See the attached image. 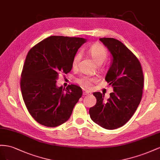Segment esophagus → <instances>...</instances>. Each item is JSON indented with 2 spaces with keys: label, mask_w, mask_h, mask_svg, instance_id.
Returning a JSON list of instances; mask_svg holds the SVG:
<instances>
[{
  "label": "esophagus",
  "mask_w": 160,
  "mask_h": 160,
  "mask_svg": "<svg viewBox=\"0 0 160 160\" xmlns=\"http://www.w3.org/2000/svg\"><path fill=\"white\" fill-rule=\"evenodd\" d=\"M83 95H91V92L89 91H84L83 92Z\"/></svg>",
  "instance_id": "esophagus-1"
}]
</instances>
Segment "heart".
<instances>
[{
    "mask_svg": "<svg viewBox=\"0 0 160 160\" xmlns=\"http://www.w3.org/2000/svg\"><path fill=\"white\" fill-rule=\"evenodd\" d=\"M88 54L92 58V60L97 63L98 64L102 63L106 60L108 56V52L107 49L104 48L102 45L98 43H96L91 45L88 49ZM81 57L80 53H78L75 55L73 59L72 66L73 67H76ZM76 82L86 88H90L92 85L93 82H97V78L95 77H92L89 76H81L76 79Z\"/></svg>",
    "mask_w": 160,
    "mask_h": 160,
    "instance_id": "heart-1",
    "label": "heart"
}]
</instances>
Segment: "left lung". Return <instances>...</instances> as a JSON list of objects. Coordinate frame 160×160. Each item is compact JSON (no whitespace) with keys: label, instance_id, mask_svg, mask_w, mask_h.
<instances>
[{"label":"left lung","instance_id":"8db88e82","mask_svg":"<svg viewBox=\"0 0 160 160\" xmlns=\"http://www.w3.org/2000/svg\"><path fill=\"white\" fill-rule=\"evenodd\" d=\"M100 41L108 49L112 62L105 77L114 92L104 102V95L94 92L97 103L90 108L91 119L106 129L124 125L133 115L142 98L144 77L138 58L120 41L103 38Z\"/></svg>","mask_w":160,"mask_h":160}]
</instances>
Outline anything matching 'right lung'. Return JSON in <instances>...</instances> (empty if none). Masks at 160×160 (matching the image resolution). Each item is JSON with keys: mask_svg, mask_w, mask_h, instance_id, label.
Instances as JSON below:
<instances>
[{"mask_svg": "<svg viewBox=\"0 0 160 160\" xmlns=\"http://www.w3.org/2000/svg\"><path fill=\"white\" fill-rule=\"evenodd\" d=\"M86 39L51 36L31 48L27 55L21 78V90L25 106L39 124L55 127L70 117L82 95L81 88L56 86L60 73L68 74L72 61Z\"/></svg>", "mask_w": 160, "mask_h": 160, "instance_id": "add662e5", "label": "right lung"}]
</instances>
